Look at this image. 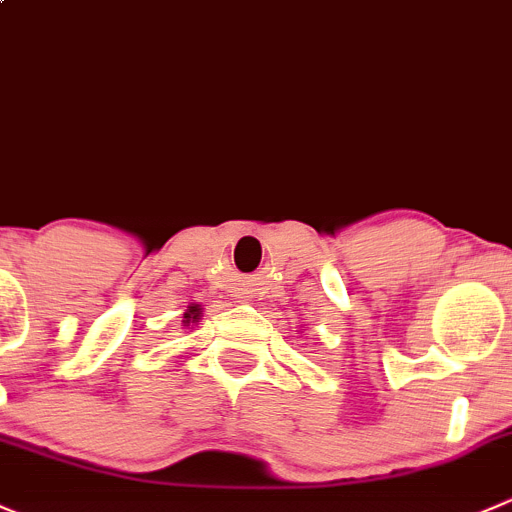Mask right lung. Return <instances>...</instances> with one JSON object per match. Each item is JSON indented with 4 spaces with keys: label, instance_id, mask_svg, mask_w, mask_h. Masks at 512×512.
Segmentation results:
<instances>
[{
    "label": "right lung",
    "instance_id": "add662e5",
    "mask_svg": "<svg viewBox=\"0 0 512 512\" xmlns=\"http://www.w3.org/2000/svg\"><path fill=\"white\" fill-rule=\"evenodd\" d=\"M185 317H192V320H197V317H200V310H197V307H190V312H187Z\"/></svg>",
    "mask_w": 512,
    "mask_h": 512
}]
</instances>
